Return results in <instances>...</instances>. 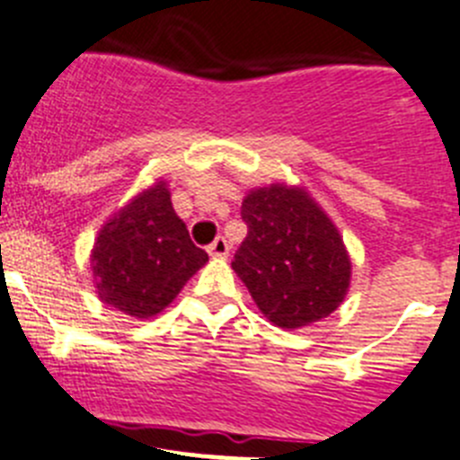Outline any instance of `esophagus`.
<instances>
[{
	"label": "esophagus",
	"instance_id": "obj_1",
	"mask_svg": "<svg viewBox=\"0 0 460 460\" xmlns=\"http://www.w3.org/2000/svg\"><path fill=\"white\" fill-rule=\"evenodd\" d=\"M208 254L213 256V259H225V256L229 254V243H226L225 238H215L208 245Z\"/></svg>",
	"mask_w": 460,
	"mask_h": 460
}]
</instances>
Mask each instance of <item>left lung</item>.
<instances>
[{
	"label": "left lung",
	"instance_id": "1",
	"mask_svg": "<svg viewBox=\"0 0 460 460\" xmlns=\"http://www.w3.org/2000/svg\"><path fill=\"white\" fill-rule=\"evenodd\" d=\"M240 217L247 235L231 268L275 325L302 328L341 305L350 259L339 231L307 194L284 185L254 190Z\"/></svg>",
	"mask_w": 460,
	"mask_h": 460
}]
</instances>
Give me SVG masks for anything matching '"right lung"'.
<instances>
[{
  "label": "right lung",
  "mask_w": 460,
  "mask_h": 460,
  "mask_svg": "<svg viewBox=\"0 0 460 460\" xmlns=\"http://www.w3.org/2000/svg\"><path fill=\"white\" fill-rule=\"evenodd\" d=\"M206 261L208 254L194 245L173 213L164 183L114 215L91 254L101 300L135 318L163 312Z\"/></svg>",
  "instance_id": "1"
}]
</instances>
